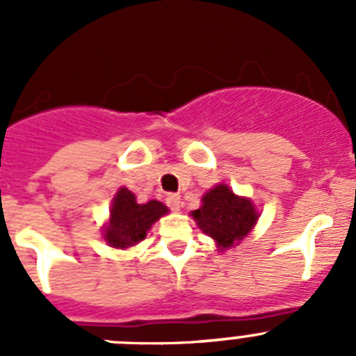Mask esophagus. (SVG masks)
I'll return each mask as SVG.
<instances>
[{"mask_svg":"<svg viewBox=\"0 0 356 356\" xmlns=\"http://www.w3.org/2000/svg\"><path fill=\"white\" fill-rule=\"evenodd\" d=\"M165 203H168V207L172 210V212H178L181 207V201H180V196H178V194H169L168 200H165Z\"/></svg>","mask_w":356,"mask_h":356,"instance_id":"esophagus-1","label":"esophagus"}]
</instances>
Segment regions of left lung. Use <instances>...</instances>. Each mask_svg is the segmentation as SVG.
Masks as SVG:
<instances>
[{"mask_svg":"<svg viewBox=\"0 0 356 356\" xmlns=\"http://www.w3.org/2000/svg\"><path fill=\"white\" fill-rule=\"evenodd\" d=\"M191 216L216 242L217 251H226L253 232L260 213L250 197L237 196L226 184H217L203 194L201 207Z\"/></svg>","mask_w":356,"mask_h":356,"instance_id":"obj_1","label":"left lung"}]
</instances>
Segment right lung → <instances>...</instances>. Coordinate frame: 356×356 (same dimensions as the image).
I'll list each match as a JSON object with an SVG mask.
<instances>
[{"label": "right lung", "instance_id": "obj_1", "mask_svg": "<svg viewBox=\"0 0 356 356\" xmlns=\"http://www.w3.org/2000/svg\"><path fill=\"white\" fill-rule=\"evenodd\" d=\"M169 209L156 200L137 203V197L127 187L115 193L110 205L108 221L103 226V238L114 250H128L146 238L147 232Z\"/></svg>", "mask_w": 356, "mask_h": 356}]
</instances>
